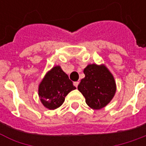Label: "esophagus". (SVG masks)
<instances>
[{
	"label": "esophagus",
	"mask_w": 146,
	"mask_h": 146,
	"mask_svg": "<svg viewBox=\"0 0 146 146\" xmlns=\"http://www.w3.org/2000/svg\"><path fill=\"white\" fill-rule=\"evenodd\" d=\"M73 85L75 86L76 88H77L78 85H79V82H78V81H75V82H73Z\"/></svg>",
	"instance_id": "esophagus-1"
}]
</instances>
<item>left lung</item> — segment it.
Here are the masks:
<instances>
[{
    "label": "left lung",
    "mask_w": 146,
    "mask_h": 146,
    "mask_svg": "<svg viewBox=\"0 0 146 146\" xmlns=\"http://www.w3.org/2000/svg\"><path fill=\"white\" fill-rule=\"evenodd\" d=\"M85 77L81 80L78 90L85 98L86 103L94 110H100L110 102L116 92L113 75L104 66L88 65L84 70Z\"/></svg>",
    "instance_id": "8db88e82"
}]
</instances>
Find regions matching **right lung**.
Returning <instances> with one entry per match:
<instances>
[{"mask_svg": "<svg viewBox=\"0 0 146 146\" xmlns=\"http://www.w3.org/2000/svg\"><path fill=\"white\" fill-rule=\"evenodd\" d=\"M76 88L60 66L53 67L39 86V96L45 107L54 110L61 106L65 97Z\"/></svg>", "mask_w": 146, "mask_h": 146, "instance_id": "add662e5", "label": "right lung"}]
</instances>
